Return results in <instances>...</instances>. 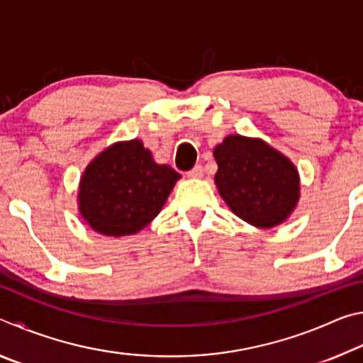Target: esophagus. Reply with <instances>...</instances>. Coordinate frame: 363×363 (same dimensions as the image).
<instances>
[{
  "instance_id": "esophagus-1",
  "label": "esophagus",
  "mask_w": 363,
  "mask_h": 363,
  "mask_svg": "<svg viewBox=\"0 0 363 363\" xmlns=\"http://www.w3.org/2000/svg\"><path fill=\"white\" fill-rule=\"evenodd\" d=\"M189 177H192V179H200L201 176H203V168H201V164H196L192 169L187 173Z\"/></svg>"
}]
</instances>
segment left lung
<instances>
[{"label":"left lung","instance_id":"obj_1","mask_svg":"<svg viewBox=\"0 0 363 363\" xmlns=\"http://www.w3.org/2000/svg\"><path fill=\"white\" fill-rule=\"evenodd\" d=\"M213 153L219 195L238 218L259 229H270L296 208L299 174L284 153L261 139L240 134L227 136Z\"/></svg>","mask_w":363,"mask_h":363}]
</instances>
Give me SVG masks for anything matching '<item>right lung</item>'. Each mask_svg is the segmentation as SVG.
<instances>
[{"mask_svg":"<svg viewBox=\"0 0 363 363\" xmlns=\"http://www.w3.org/2000/svg\"><path fill=\"white\" fill-rule=\"evenodd\" d=\"M179 177L168 164L155 163L143 140L116 143L86 167L78 210L102 235H133L162 211Z\"/></svg>","mask_w":363,"mask_h":363,"instance_id":"add662e5","label":"right lung"}]
</instances>
